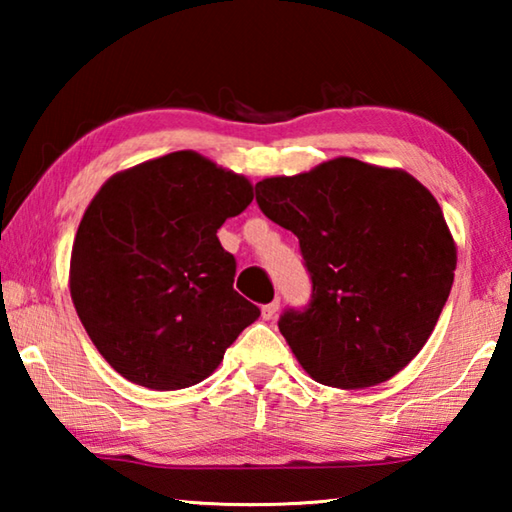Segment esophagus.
I'll return each mask as SVG.
<instances>
[{"label":"esophagus","instance_id":"obj_1","mask_svg":"<svg viewBox=\"0 0 512 512\" xmlns=\"http://www.w3.org/2000/svg\"><path fill=\"white\" fill-rule=\"evenodd\" d=\"M277 309H280V298H275V300L268 302V305H264L262 307V316L271 320L277 314Z\"/></svg>","mask_w":512,"mask_h":512}]
</instances>
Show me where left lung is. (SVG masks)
Wrapping results in <instances>:
<instances>
[{"label":"left lung","instance_id":"left-lung-1","mask_svg":"<svg viewBox=\"0 0 512 512\" xmlns=\"http://www.w3.org/2000/svg\"><path fill=\"white\" fill-rule=\"evenodd\" d=\"M255 201L300 241L311 300L277 327L300 366L334 388L397 375L438 323L456 246L427 187L400 169L336 158L300 176L266 178Z\"/></svg>","mask_w":512,"mask_h":512}]
</instances>
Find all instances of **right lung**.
<instances>
[{
    "instance_id": "1",
    "label": "right lung",
    "mask_w": 512,
    "mask_h": 512,
    "mask_svg": "<svg viewBox=\"0 0 512 512\" xmlns=\"http://www.w3.org/2000/svg\"><path fill=\"white\" fill-rule=\"evenodd\" d=\"M253 201L244 176L176 151L112 176L85 210L69 291L85 332L121 377L178 391L210 377L259 318L232 287L216 230Z\"/></svg>"
}]
</instances>
